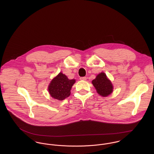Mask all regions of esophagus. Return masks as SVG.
<instances>
[{
  "instance_id": "obj_1",
  "label": "esophagus",
  "mask_w": 154,
  "mask_h": 154,
  "mask_svg": "<svg viewBox=\"0 0 154 154\" xmlns=\"http://www.w3.org/2000/svg\"><path fill=\"white\" fill-rule=\"evenodd\" d=\"M80 79L81 81H86L87 80V78L86 77H81V78H80Z\"/></svg>"
}]
</instances>
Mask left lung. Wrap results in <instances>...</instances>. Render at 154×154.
I'll return each mask as SVG.
<instances>
[{
  "label": "left lung",
  "mask_w": 154,
  "mask_h": 154,
  "mask_svg": "<svg viewBox=\"0 0 154 154\" xmlns=\"http://www.w3.org/2000/svg\"><path fill=\"white\" fill-rule=\"evenodd\" d=\"M92 83L96 89L97 93L102 97L109 96L113 91V86L111 82L104 72L99 73L95 79L92 80Z\"/></svg>",
  "instance_id": "left-lung-1"
}]
</instances>
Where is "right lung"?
I'll use <instances>...</instances> for the list:
<instances>
[{"label": "right lung", "instance_id": "add662e5", "mask_svg": "<svg viewBox=\"0 0 154 154\" xmlns=\"http://www.w3.org/2000/svg\"><path fill=\"white\" fill-rule=\"evenodd\" d=\"M75 79H69L66 75L60 72L50 83L48 90L51 97L62 101L70 95V90L75 84Z\"/></svg>", "mask_w": 154, "mask_h": 154}]
</instances>
